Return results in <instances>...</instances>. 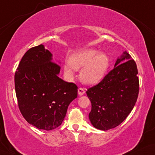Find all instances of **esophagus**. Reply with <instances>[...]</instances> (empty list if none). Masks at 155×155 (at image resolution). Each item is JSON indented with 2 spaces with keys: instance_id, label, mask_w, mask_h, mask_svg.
Returning a JSON list of instances; mask_svg holds the SVG:
<instances>
[{
  "instance_id": "1",
  "label": "esophagus",
  "mask_w": 155,
  "mask_h": 155,
  "mask_svg": "<svg viewBox=\"0 0 155 155\" xmlns=\"http://www.w3.org/2000/svg\"><path fill=\"white\" fill-rule=\"evenodd\" d=\"M78 94H79V96L84 95V94H85V90L82 89V88H79V89H78Z\"/></svg>"
}]
</instances>
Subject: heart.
I'll return each instance as SVG.
<instances>
[{"label": "heart", "instance_id": "1", "mask_svg": "<svg viewBox=\"0 0 155 155\" xmlns=\"http://www.w3.org/2000/svg\"><path fill=\"white\" fill-rule=\"evenodd\" d=\"M64 66L68 76L74 74V69L80 70V79L87 84L97 83L103 79L110 65V58L107 54L94 49H84L75 52Z\"/></svg>", "mask_w": 155, "mask_h": 155}]
</instances>
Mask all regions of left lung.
<instances>
[{
	"label": "left lung",
	"mask_w": 155,
	"mask_h": 155,
	"mask_svg": "<svg viewBox=\"0 0 155 155\" xmlns=\"http://www.w3.org/2000/svg\"><path fill=\"white\" fill-rule=\"evenodd\" d=\"M137 64L126 51L114 68L97 85L88 89L91 103L89 117L98 130L107 131L124 121L134 108L140 84Z\"/></svg>",
	"instance_id": "obj_1"
}]
</instances>
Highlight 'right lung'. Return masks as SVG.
I'll return each mask as SVG.
<instances>
[{
	"instance_id": "add662e5",
	"label": "right lung",
	"mask_w": 155,
	"mask_h": 155,
	"mask_svg": "<svg viewBox=\"0 0 155 155\" xmlns=\"http://www.w3.org/2000/svg\"><path fill=\"white\" fill-rule=\"evenodd\" d=\"M44 45L33 47L21 58L15 73V89L21 113L39 130L61 124L78 87L58 76L61 67Z\"/></svg>"
}]
</instances>
